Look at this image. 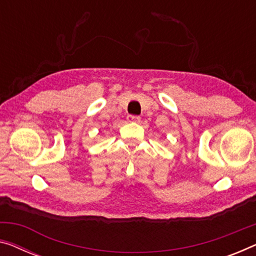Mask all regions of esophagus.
Listing matches in <instances>:
<instances>
[{
	"instance_id": "obj_1",
	"label": "esophagus",
	"mask_w": 256,
	"mask_h": 256,
	"mask_svg": "<svg viewBox=\"0 0 256 256\" xmlns=\"http://www.w3.org/2000/svg\"><path fill=\"white\" fill-rule=\"evenodd\" d=\"M127 120L129 121V122H140V118L138 116H132L129 114L127 116Z\"/></svg>"
}]
</instances>
